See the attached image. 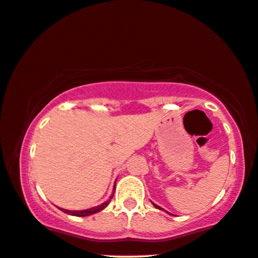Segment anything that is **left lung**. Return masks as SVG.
Returning a JSON list of instances; mask_svg holds the SVG:
<instances>
[{"label":"left lung","instance_id":"1","mask_svg":"<svg viewBox=\"0 0 258 258\" xmlns=\"http://www.w3.org/2000/svg\"><path fill=\"white\" fill-rule=\"evenodd\" d=\"M153 205H154V206H155V207H156V209H159V210H163V209H161V207H160V206H157V205H155V204H154V203H153Z\"/></svg>","mask_w":258,"mask_h":258}]
</instances>
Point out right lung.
Instances as JSON below:
<instances>
[{"instance_id": "obj_1", "label": "right lung", "mask_w": 258, "mask_h": 258, "mask_svg": "<svg viewBox=\"0 0 258 258\" xmlns=\"http://www.w3.org/2000/svg\"><path fill=\"white\" fill-rule=\"evenodd\" d=\"M114 184H116V183H114ZM113 187H116V186H113ZM112 197H113V194L110 197L109 201H106V202H104L103 204H101V205H98V206H96V207H92V209L82 210V211H69V210H64V209H61V207H59V210L62 211L63 213H67V214H71V215H75V217H88V215L95 214V213L99 212V211L104 210L105 207L109 205V203H110L111 199H112Z\"/></svg>"}]
</instances>
